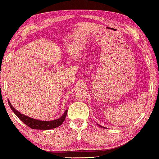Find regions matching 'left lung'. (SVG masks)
<instances>
[{
  "mask_svg": "<svg viewBox=\"0 0 159 159\" xmlns=\"http://www.w3.org/2000/svg\"><path fill=\"white\" fill-rule=\"evenodd\" d=\"M97 125H98V124H97ZM99 125V126H100V127H102V128H104V126H102V125Z\"/></svg>",
  "mask_w": 159,
  "mask_h": 159,
  "instance_id": "1",
  "label": "left lung"
}]
</instances>
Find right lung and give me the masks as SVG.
<instances>
[{
  "label": "right lung",
  "mask_w": 159,
  "mask_h": 159,
  "mask_svg": "<svg viewBox=\"0 0 159 159\" xmlns=\"http://www.w3.org/2000/svg\"><path fill=\"white\" fill-rule=\"evenodd\" d=\"M8 102H9L10 108L11 109V110L13 111L14 114L19 117L20 120H22L25 124H26L28 126H29L33 129L49 130V129H55V128L60 126V125L63 123V121H64L66 119V117L67 112H68V110H66L64 113H63V115H61L58 119H56V120H49V121L39 120L22 114L21 112H19V111L16 110L15 108H14L11 103H10L9 100L8 101Z\"/></svg>",
  "instance_id": "obj_1"
}]
</instances>
